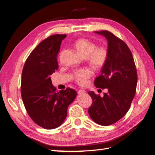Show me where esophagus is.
Masks as SVG:
<instances>
[{"mask_svg": "<svg viewBox=\"0 0 155 155\" xmlns=\"http://www.w3.org/2000/svg\"><path fill=\"white\" fill-rule=\"evenodd\" d=\"M85 92V91L84 90V89H80V90H78V91L79 94H83Z\"/></svg>", "mask_w": 155, "mask_h": 155, "instance_id": "esophagus-1", "label": "esophagus"}]
</instances>
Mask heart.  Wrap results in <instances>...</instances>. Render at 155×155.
<instances>
[{
	"label": "heart",
	"mask_w": 155,
	"mask_h": 155,
	"mask_svg": "<svg viewBox=\"0 0 155 155\" xmlns=\"http://www.w3.org/2000/svg\"><path fill=\"white\" fill-rule=\"evenodd\" d=\"M75 46L81 56L87 58L89 64L96 68H101L105 64L108 58V50L105 47L96 48L95 44L87 39H79ZM92 70L88 68L78 69L73 74V78L79 85L87 84L88 79L92 75Z\"/></svg>",
	"instance_id": "heart-1"
}]
</instances>
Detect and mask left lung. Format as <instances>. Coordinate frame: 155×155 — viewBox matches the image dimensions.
Wrapping results in <instances>:
<instances>
[{"mask_svg": "<svg viewBox=\"0 0 155 155\" xmlns=\"http://www.w3.org/2000/svg\"><path fill=\"white\" fill-rule=\"evenodd\" d=\"M95 33L107 41L108 58L94 84L107 88V92L103 97L88 92L93 100L88 113L94 122L107 126L118 121L129 111L135 95L137 73L131 51L123 40L109 31Z\"/></svg>", "mask_w": 155, "mask_h": 155, "instance_id": "obj_1", "label": "left lung"}]
</instances>
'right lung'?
Masks as SVG:
<instances>
[{
	"mask_svg": "<svg viewBox=\"0 0 155 155\" xmlns=\"http://www.w3.org/2000/svg\"><path fill=\"white\" fill-rule=\"evenodd\" d=\"M66 34H55L42 41L30 53L24 66L21 80L22 99L34 123L46 129L64 123L67 110L76 97L74 89L57 91L50 75L58 70V54Z\"/></svg>",
	"mask_w": 155,
	"mask_h": 155,
	"instance_id": "right-lung-1",
	"label": "right lung"
}]
</instances>
